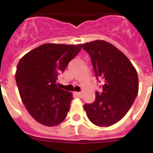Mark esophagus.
<instances>
[{"instance_id":"obj_1","label":"esophagus","mask_w":153,"mask_h":153,"mask_svg":"<svg viewBox=\"0 0 153 153\" xmlns=\"http://www.w3.org/2000/svg\"><path fill=\"white\" fill-rule=\"evenodd\" d=\"M74 95L77 96V97H80V98H82V96H83V95L81 92H74Z\"/></svg>"}]
</instances>
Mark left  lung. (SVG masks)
<instances>
[{
  "instance_id": "left-lung-1",
  "label": "left lung",
  "mask_w": 153,
  "mask_h": 153,
  "mask_svg": "<svg viewBox=\"0 0 153 153\" xmlns=\"http://www.w3.org/2000/svg\"><path fill=\"white\" fill-rule=\"evenodd\" d=\"M91 59L102 91L96 100L84 105L87 116L98 126H110L120 121L134 103L138 92V76L128 57L110 42L96 40L82 45ZM100 82V81H99Z\"/></svg>"
}]
</instances>
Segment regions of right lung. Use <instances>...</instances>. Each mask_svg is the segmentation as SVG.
Instances as JSON below:
<instances>
[{"label":"right lung","instance_id":"1","mask_svg":"<svg viewBox=\"0 0 153 153\" xmlns=\"http://www.w3.org/2000/svg\"><path fill=\"white\" fill-rule=\"evenodd\" d=\"M81 44L46 43L19 60L16 81L22 102L30 115L46 126L62 123L70 107L73 94L59 88L56 81L69 62L77 55Z\"/></svg>","mask_w":153,"mask_h":153}]
</instances>
